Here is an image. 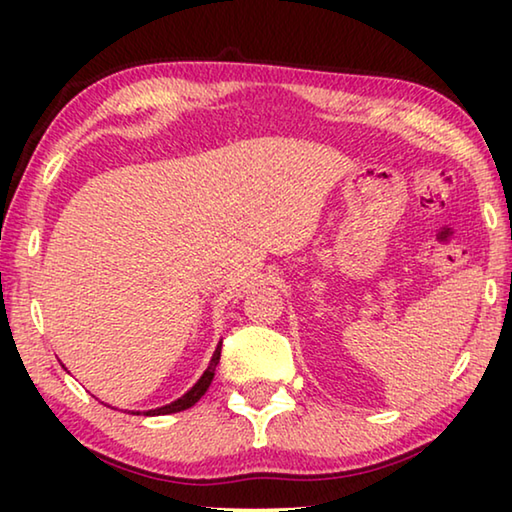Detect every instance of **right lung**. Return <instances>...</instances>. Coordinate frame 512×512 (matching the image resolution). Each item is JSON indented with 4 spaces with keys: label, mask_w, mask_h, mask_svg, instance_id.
I'll return each mask as SVG.
<instances>
[{
    "label": "right lung",
    "mask_w": 512,
    "mask_h": 512,
    "mask_svg": "<svg viewBox=\"0 0 512 512\" xmlns=\"http://www.w3.org/2000/svg\"><path fill=\"white\" fill-rule=\"evenodd\" d=\"M219 359H221V343L216 345V350H214V354H212V361H210V366H207V370L203 372V377L196 381V384L189 388V391L180 397V400H176V402H171V404H167V406H160V409H151V411H146L144 415H169V413H178V411H185V409H189V406H194L198 400H201V397L205 395V391L207 388H210V384H212V379H214V370H216V363H219ZM135 415V413H133ZM140 415V413H137Z\"/></svg>",
    "instance_id": "right-lung-1"
}]
</instances>
